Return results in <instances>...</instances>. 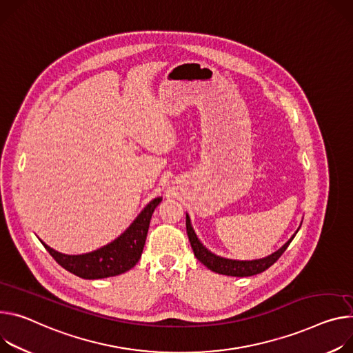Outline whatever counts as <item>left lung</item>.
<instances>
[{
  "label": "left lung",
  "mask_w": 353,
  "mask_h": 353,
  "mask_svg": "<svg viewBox=\"0 0 353 353\" xmlns=\"http://www.w3.org/2000/svg\"><path fill=\"white\" fill-rule=\"evenodd\" d=\"M185 230H187V235H188L191 248H193L194 256L204 266H207L210 270H212L215 273L225 274V276H235V277H248V276H253V274H259V273L265 272L266 269H269L273 263H276V261L284 253L287 246L290 245V242L296 236V234H294L277 252L272 253L270 256H268V258L258 259V261H231V259L219 258V256L211 253L207 248L203 246V243L199 241L193 227H191L188 215H185Z\"/></svg>",
  "instance_id": "8db88e82"
}]
</instances>
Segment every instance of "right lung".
I'll return each mask as SVG.
<instances>
[{"label": "right lung", "instance_id": "add662e5", "mask_svg": "<svg viewBox=\"0 0 353 353\" xmlns=\"http://www.w3.org/2000/svg\"><path fill=\"white\" fill-rule=\"evenodd\" d=\"M162 199L157 197L150 201L138 218L132 222L119 238L107 246L85 254H63L48 245L43 246L52 254V258L68 272L81 279H104L118 276L132 269L141 259L145 246L152 214Z\"/></svg>", "mask_w": 353, "mask_h": 353}]
</instances>
